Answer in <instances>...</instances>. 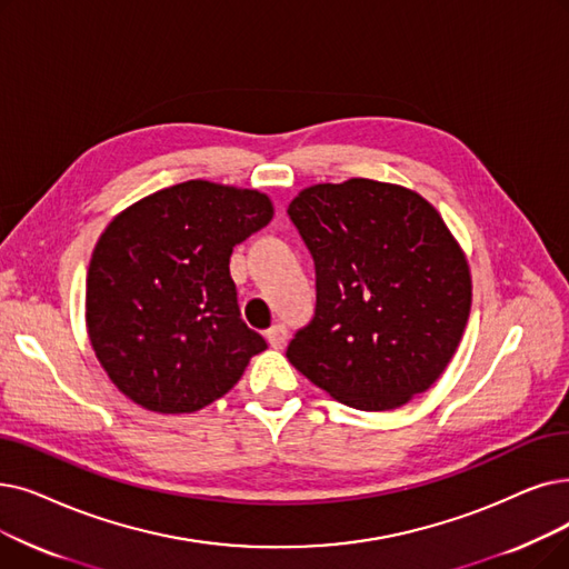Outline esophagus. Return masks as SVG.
<instances>
[{
    "instance_id": "34e87169",
    "label": "esophagus",
    "mask_w": 569,
    "mask_h": 569,
    "mask_svg": "<svg viewBox=\"0 0 569 569\" xmlns=\"http://www.w3.org/2000/svg\"><path fill=\"white\" fill-rule=\"evenodd\" d=\"M264 339L269 341L271 349H281V346H283L286 339H288V330H286V326L277 323V326H271V328L264 332Z\"/></svg>"
}]
</instances>
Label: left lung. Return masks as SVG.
Masks as SVG:
<instances>
[{
    "label": "left lung",
    "mask_w": 569,
    "mask_h": 569,
    "mask_svg": "<svg viewBox=\"0 0 569 569\" xmlns=\"http://www.w3.org/2000/svg\"><path fill=\"white\" fill-rule=\"evenodd\" d=\"M316 262V316L288 360L330 398L388 411L451 362L472 274L439 211L398 183H316L288 207Z\"/></svg>",
    "instance_id": "obj_1"
}]
</instances>
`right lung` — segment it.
<instances>
[{"instance_id": "1", "label": "right lung", "mask_w": 569, "mask_h": 569, "mask_svg": "<svg viewBox=\"0 0 569 569\" xmlns=\"http://www.w3.org/2000/svg\"><path fill=\"white\" fill-rule=\"evenodd\" d=\"M271 218L269 194L204 179L113 216L88 267L86 330L126 398L156 413H194L267 349L239 318L230 256Z\"/></svg>"}]
</instances>
